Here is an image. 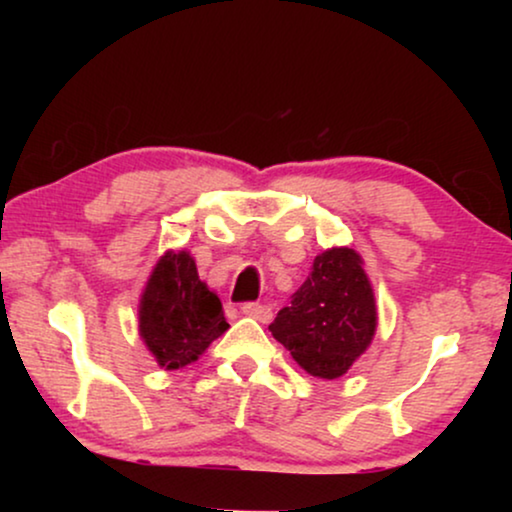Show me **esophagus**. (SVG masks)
<instances>
[{
    "label": "esophagus",
    "instance_id": "34e87169",
    "mask_svg": "<svg viewBox=\"0 0 512 512\" xmlns=\"http://www.w3.org/2000/svg\"><path fill=\"white\" fill-rule=\"evenodd\" d=\"M242 314H247V317H251V319L263 321V324H268V321L272 319V310H270L268 305H263V303H244L242 305Z\"/></svg>",
    "mask_w": 512,
    "mask_h": 512
}]
</instances>
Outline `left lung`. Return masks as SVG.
Returning a JSON list of instances; mask_svg holds the SVG:
<instances>
[{
  "label": "left lung",
  "instance_id": "left-lung-1",
  "mask_svg": "<svg viewBox=\"0 0 512 512\" xmlns=\"http://www.w3.org/2000/svg\"><path fill=\"white\" fill-rule=\"evenodd\" d=\"M377 310L361 258L333 247L314 258L310 277L282 307L270 331L300 368L335 380L366 352L375 335Z\"/></svg>",
  "mask_w": 512,
  "mask_h": 512
}]
</instances>
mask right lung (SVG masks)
Wrapping results in <instances>:
<instances>
[{
	"label": "right lung",
	"instance_id": "1",
	"mask_svg": "<svg viewBox=\"0 0 512 512\" xmlns=\"http://www.w3.org/2000/svg\"><path fill=\"white\" fill-rule=\"evenodd\" d=\"M228 328L221 300L200 282L186 251L160 258L139 305V333L165 370L198 359Z\"/></svg>",
	"mask_w": 512,
	"mask_h": 512
}]
</instances>
